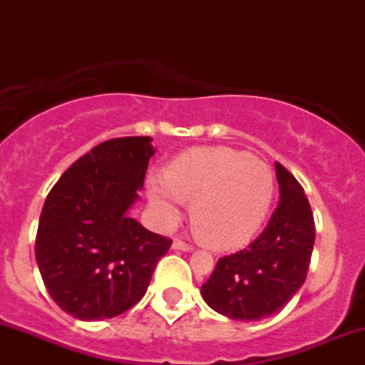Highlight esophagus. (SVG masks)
I'll return each instance as SVG.
<instances>
[{"instance_id": "34e87169", "label": "esophagus", "mask_w": 365, "mask_h": 365, "mask_svg": "<svg viewBox=\"0 0 365 365\" xmlns=\"http://www.w3.org/2000/svg\"><path fill=\"white\" fill-rule=\"evenodd\" d=\"M171 247H173L175 250H183V252H192V250H194V247L183 240H175L173 244H171Z\"/></svg>"}]
</instances>
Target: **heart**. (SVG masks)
<instances>
[{"mask_svg": "<svg viewBox=\"0 0 365 365\" xmlns=\"http://www.w3.org/2000/svg\"><path fill=\"white\" fill-rule=\"evenodd\" d=\"M274 173L262 159L232 148H200L182 154L166 177L148 178L149 202L163 225L182 216L192 202V225L209 245L235 249L247 244L269 215Z\"/></svg>", "mask_w": 365, "mask_h": 365, "instance_id": "heart-1", "label": "heart"}]
</instances>
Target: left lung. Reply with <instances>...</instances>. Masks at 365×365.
I'll return each mask as SVG.
<instances>
[{
  "instance_id": "8db88e82",
  "label": "left lung",
  "mask_w": 365,
  "mask_h": 365,
  "mask_svg": "<svg viewBox=\"0 0 365 365\" xmlns=\"http://www.w3.org/2000/svg\"><path fill=\"white\" fill-rule=\"evenodd\" d=\"M279 202L264 232L240 252L217 261L200 293L211 309L230 319L271 316L300 290L311 262L314 217L304 188L279 163Z\"/></svg>"
}]
</instances>
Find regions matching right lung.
Segmentation results:
<instances>
[{"mask_svg": "<svg viewBox=\"0 0 365 365\" xmlns=\"http://www.w3.org/2000/svg\"><path fill=\"white\" fill-rule=\"evenodd\" d=\"M150 137L103 142L73 163L41 212L36 261L51 299L81 321L128 311L171 240L128 216L154 148Z\"/></svg>", "mask_w": 365, "mask_h": 365, "instance_id": "obj_1", "label": "right lung"}]
</instances>
